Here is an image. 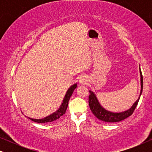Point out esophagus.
I'll list each match as a JSON object with an SVG mask.
<instances>
[{"label":"esophagus","mask_w":152,"mask_h":152,"mask_svg":"<svg viewBox=\"0 0 152 152\" xmlns=\"http://www.w3.org/2000/svg\"><path fill=\"white\" fill-rule=\"evenodd\" d=\"M80 82L82 84H86L87 82V78L86 77V76H82L81 77L80 79Z\"/></svg>","instance_id":"34e87169"}]
</instances>
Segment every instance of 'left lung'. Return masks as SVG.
Instances as JSON below:
<instances>
[{
	"instance_id": "8db88e82",
	"label": "left lung",
	"mask_w": 152,
	"mask_h": 152,
	"mask_svg": "<svg viewBox=\"0 0 152 152\" xmlns=\"http://www.w3.org/2000/svg\"><path fill=\"white\" fill-rule=\"evenodd\" d=\"M140 72V84H141V91H140V95L142 93V88H143V78L142 75L141 70ZM91 95L88 97V103L89 107L91 111L94 114L95 117L98 118L99 120H102L103 122H118L120 121H122L126 118L129 117L132 115L133 113H134L135 109H136L137 104H138L139 99H137L136 102L134 104V105L130 108L127 111L122 112V113H112V112L108 111L105 110L102 106L99 104L98 100H97L96 96L93 92L89 91Z\"/></svg>"
}]
</instances>
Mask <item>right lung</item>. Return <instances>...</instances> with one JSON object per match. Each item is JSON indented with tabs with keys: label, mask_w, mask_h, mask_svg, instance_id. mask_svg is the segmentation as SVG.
I'll list each match as a JSON object with an SVG mask.
<instances>
[{
	"label": "right lung",
	"mask_w": 152,
	"mask_h": 152,
	"mask_svg": "<svg viewBox=\"0 0 152 152\" xmlns=\"http://www.w3.org/2000/svg\"><path fill=\"white\" fill-rule=\"evenodd\" d=\"M77 84H74L68 89L67 93L64 97V99L63 100V103L61 105V107L57 110V111L52 114V115L48 116V117L43 118V119H32V118H29V119L34 121L35 122H38V123H45V122H51L53 121H55L56 120L59 119V118L64 115L66 113V109H67L68 105V101H69L70 97H71V95L73 93L75 89L76 88Z\"/></svg>",
	"instance_id": "obj_1"
}]
</instances>
